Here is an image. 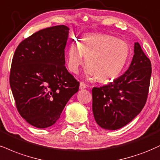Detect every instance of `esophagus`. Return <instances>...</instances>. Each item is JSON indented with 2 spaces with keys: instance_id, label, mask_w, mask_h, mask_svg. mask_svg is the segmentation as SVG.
Returning <instances> with one entry per match:
<instances>
[{
  "instance_id": "1",
  "label": "esophagus",
  "mask_w": 160,
  "mask_h": 160,
  "mask_svg": "<svg viewBox=\"0 0 160 160\" xmlns=\"http://www.w3.org/2000/svg\"><path fill=\"white\" fill-rule=\"evenodd\" d=\"M86 88V84L84 83V82H80V89H84V88Z\"/></svg>"
}]
</instances>
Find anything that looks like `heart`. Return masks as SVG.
I'll list each match as a JSON object with an SVG mask.
<instances>
[{"instance_id":"heart-1","label":"heart","mask_w":160,"mask_h":160,"mask_svg":"<svg viewBox=\"0 0 160 160\" xmlns=\"http://www.w3.org/2000/svg\"><path fill=\"white\" fill-rule=\"evenodd\" d=\"M130 54L128 42L107 34L91 33L82 36L78 44L69 46L67 65L71 72L78 74L84 62L88 76L101 82L116 78L124 70Z\"/></svg>"}]
</instances>
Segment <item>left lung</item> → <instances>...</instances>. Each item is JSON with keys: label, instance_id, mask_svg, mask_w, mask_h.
Here are the masks:
<instances>
[{"label": "left lung", "instance_id": "left-lung-1", "mask_svg": "<svg viewBox=\"0 0 160 160\" xmlns=\"http://www.w3.org/2000/svg\"><path fill=\"white\" fill-rule=\"evenodd\" d=\"M151 71V60L136 42L124 74L108 85L92 88V110L101 128L118 130L139 114L147 101Z\"/></svg>", "mask_w": 160, "mask_h": 160}]
</instances>
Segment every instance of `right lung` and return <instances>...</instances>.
Returning a JSON list of instances; mask_svg holds the SVG:
<instances>
[{"label": "right lung", "instance_id": "right-lung-1", "mask_svg": "<svg viewBox=\"0 0 160 160\" xmlns=\"http://www.w3.org/2000/svg\"><path fill=\"white\" fill-rule=\"evenodd\" d=\"M69 28L58 25L36 32L19 44L12 57L9 84L19 114L37 128L60 118L79 82L65 66Z\"/></svg>", "mask_w": 160, "mask_h": 160}]
</instances>
